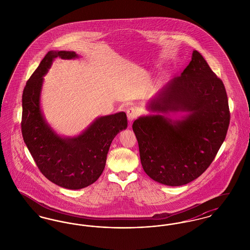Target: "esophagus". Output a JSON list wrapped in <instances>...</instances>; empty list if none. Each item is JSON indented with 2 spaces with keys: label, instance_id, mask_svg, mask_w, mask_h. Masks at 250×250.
Returning <instances> with one entry per match:
<instances>
[{
  "label": "esophagus",
  "instance_id": "esophagus-1",
  "mask_svg": "<svg viewBox=\"0 0 250 250\" xmlns=\"http://www.w3.org/2000/svg\"><path fill=\"white\" fill-rule=\"evenodd\" d=\"M138 110L135 107H131L127 108L126 110V114H127V119L129 122H132L133 120L135 119L138 116Z\"/></svg>",
  "mask_w": 250,
  "mask_h": 250
}]
</instances>
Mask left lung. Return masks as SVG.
Masks as SVG:
<instances>
[{
	"label": "left lung",
	"mask_w": 250,
	"mask_h": 250,
	"mask_svg": "<svg viewBox=\"0 0 250 250\" xmlns=\"http://www.w3.org/2000/svg\"><path fill=\"white\" fill-rule=\"evenodd\" d=\"M132 128L146 174L169 187L187 185L213 162L226 138L229 110L224 84L202 54L193 50L189 64L151 98ZM185 114L179 120L170 113Z\"/></svg>",
	"instance_id": "1"
}]
</instances>
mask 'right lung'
Segmentation results:
<instances>
[{"mask_svg":"<svg viewBox=\"0 0 250 250\" xmlns=\"http://www.w3.org/2000/svg\"><path fill=\"white\" fill-rule=\"evenodd\" d=\"M79 58L75 51L50 50L31 76L22 94L21 131L24 143L43 175L67 189H82L102 174L110 144L127 127L124 111L95 118L81 134L61 136L41 108L44 76L56 58Z\"/></svg>","mask_w":250,"mask_h":250,"instance_id":"obj_1","label":"right lung"}]
</instances>
